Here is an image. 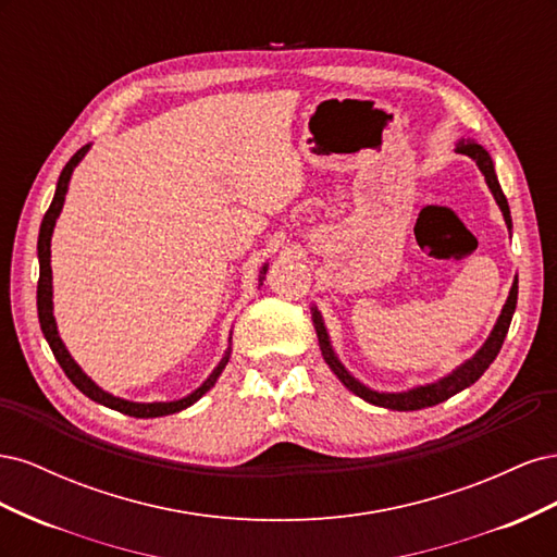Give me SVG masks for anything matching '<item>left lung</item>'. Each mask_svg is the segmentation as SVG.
I'll list each match as a JSON object with an SVG mask.
<instances>
[{
  "label": "left lung",
  "mask_w": 557,
  "mask_h": 557,
  "mask_svg": "<svg viewBox=\"0 0 557 557\" xmlns=\"http://www.w3.org/2000/svg\"><path fill=\"white\" fill-rule=\"evenodd\" d=\"M458 153L462 156H469L474 158L479 170L483 172L485 181H487V188L493 190L497 205L504 213V221H507L509 230H511V213H509V201L507 197H504L499 183H497V176H495V166H493V160L491 156H487V150L474 141H460L458 144ZM516 301H518V278L513 281L511 285V293H509V299L507 305H504L502 309V315L497 320V325L491 334V339H487L483 344V348L476 352L474 358L467 360L462 367L455 369L453 374H448L446 379L436 381V383H430V385H420V387H413V391L409 393H374L369 391V387H364L362 383H358L356 379H352L346 369L342 367V362L334 358V352L330 348V339H327V332L323 327V320H320L318 311H313V323H315V332H318V342H320V348H323V356H325V362L330 364L332 372L339 376V381L348 387L350 393H356L358 397H362L364 401L369 404H376V407H385V409H395V411H416V409H425V407H434V404H442L446 401L448 397L458 395L460 391H465V387H469L471 383H476L487 367L493 364V360L497 358V352L504 344V336H507L509 332V325H511V318H513V311H516Z\"/></svg>",
  "instance_id": "8db88e82"
}]
</instances>
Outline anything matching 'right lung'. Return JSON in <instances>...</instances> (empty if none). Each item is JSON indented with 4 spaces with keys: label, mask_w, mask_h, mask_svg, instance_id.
<instances>
[{
    "label": "right lung",
    "mask_w": 557,
    "mask_h": 557,
    "mask_svg": "<svg viewBox=\"0 0 557 557\" xmlns=\"http://www.w3.org/2000/svg\"><path fill=\"white\" fill-rule=\"evenodd\" d=\"M88 146H83L81 150H76V153L72 156V160L64 164V170L58 178V190H55V197L53 201H50V207L44 215L41 221V230H39V285H37V309H39V323H41V332L46 336V342L50 346V350H53L55 360L60 362L62 372L66 374V379H70L78 391L90 397L92 401L97 404H104V407L113 409V411H121L125 416H134V418H158V416H170V413H176V411H183L188 409L190 404H195L201 395H205L207 391H211V385L215 383V379L221 376L223 367L227 364V358L218 364L215 372L205 381V385L197 387V391L188 397H183L178 401H153V404H137V401H127V399H121V397H113L109 393H104L102 387H97L86 374L81 372V367L72 360L70 352H66L62 339L58 336V327H55V318H53V301H50V297H53V285H50V234H53V227H55V218L60 215V209H62V201H64V195H66V185H70V178H72V172L74 166L78 164V160L86 156ZM262 272H267V269H262ZM262 281V276H260Z\"/></svg>",
    "instance_id": "obj_1"
}]
</instances>
